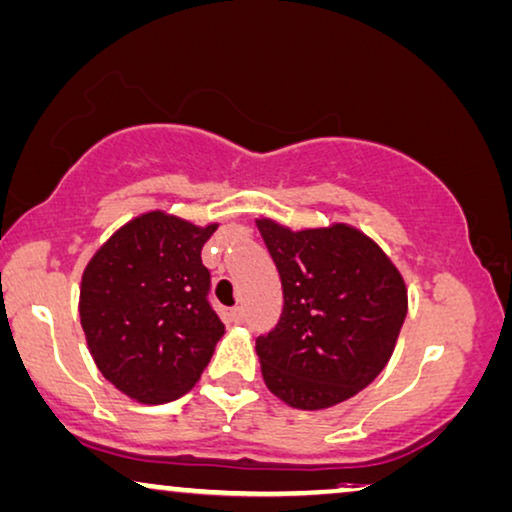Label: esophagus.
<instances>
[{
    "mask_svg": "<svg viewBox=\"0 0 512 512\" xmlns=\"http://www.w3.org/2000/svg\"><path fill=\"white\" fill-rule=\"evenodd\" d=\"M229 320H232L234 325H241V322L246 320V311H243V306H234L232 311H229Z\"/></svg>",
    "mask_w": 512,
    "mask_h": 512,
    "instance_id": "obj_1",
    "label": "esophagus"
}]
</instances>
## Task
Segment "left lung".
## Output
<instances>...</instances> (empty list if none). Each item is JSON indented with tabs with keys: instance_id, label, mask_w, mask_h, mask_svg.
Segmentation results:
<instances>
[{
	"instance_id": "8db88e82",
	"label": "left lung",
	"mask_w": 512,
	"mask_h": 512,
	"mask_svg": "<svg viewBox=\"0 0 512 512\" xmlns=\"http://www.w3.org/2000/svg\"><path fill=\"white\" fill-rule=\"evenodd\" d=\"M257 229L285 299L276 329L255 345L266 387L301 410L355 397L390 362L406 320L399 269L376 241L343 222L292 232L259 218Z\"/></svg>"
}]
</instances>
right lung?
<instances>
[{
  "label": "right lung",
  "mask_w": 512,
  "mask_h": 512,
  "mask_svg": "<svg viewBox=\"0 0 512 512\" xmlns=\"http://www.w3.org/2000/svg\"><path fill=\"white\" fill-rule=\"evenodd\" d=\"M218 225L150 211L122 225L85 266L81 327L97 369L139 403L190 392L225 334L208 304L201 248Z\"/></svg>",
  "instance_id": "add662e5"
}]
</instances>
